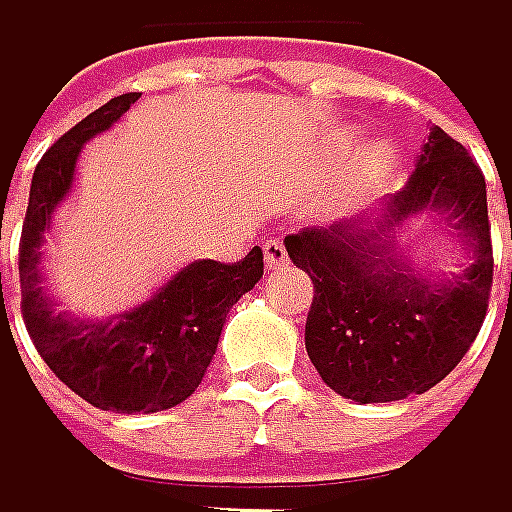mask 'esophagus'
Returning a JSON list of instances; mask_svg holds the SVG:
<instances>
[{"label": "esophagus", "instance_id": "esophagus-1", "mask_svg": "<svg viewBox=\"0 0 512 512\" xmlns=\"http://www.w3.org/2000/svg\"><path fill=\"white\" fill-rule=\"evenodd\" d=\"M264 261H267V267H270V270H276V267H285V264H288V251H285V245H282L276 236H270V239L264 242Z\"/></svg>", "mask_w": 512, "mask_h": 512}]
</instances>
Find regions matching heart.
Returning a JSON list of instances; mask_svg holds the SVG:
<instances>
[{"label":"heart","mask_w":512,"mask_h":512,"mask_svg":"<svg viewBox=\"0 0 512 512\" xmlns=\"http://www.w3.org/2000/svg\"><path fill=\"white\" fill-rule=\"evenodd\" d=\"M391 148H385V145H373L370 151H367V157H364V169H367V175H385L388 169H391Z\"/></svg>","instance_id":"heart-1"}]
</instances>
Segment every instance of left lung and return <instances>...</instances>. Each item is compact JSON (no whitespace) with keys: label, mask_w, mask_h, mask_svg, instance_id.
I'll return each mask as SVG.
<instances>
[{"label":"left lung","mask_w":512,"mask_h":512,"mask_svg":"<svg viewBox=\"0 0 512 512\" xmlns=\"http://www.w3.org/2000/svg\"><path fill=\"white\" fill-rule=\"evenodd\" d=\"M425 208L446 211L465 233L474 258L461 277L428 283L393 258V230ZM285 248L315 288L306 315L309 361L358 404L425 394L455 370L483 327L495 267L486 178L440 127L410 181L379 212L303 227L285 236Z\"/></svg>","instance_id":"8db88e82"}]
</instances>
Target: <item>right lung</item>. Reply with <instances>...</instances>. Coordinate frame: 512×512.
<instances>
[{"instance_id": "obj_1", "label": "right lung", "mask_w": 512, "mask_h": 512, "mask_svg": "<svg viewBox=\"0 0 512 512\" xmlns=\"http://www.w3.org/2000/svg\"><path fill=\"white\" fill-rule=\"evenodd\" d=\"M136 99L139 93L108 99L45 151L32 172L17 261L20 312L32 346L60 382L112 413H160L188 400L218 349L227 312L264 276V251L254 245L236 264H188L151 300L108 321L57 312L39 270L45 230L72 188L84 142L112 127Z\"/></svg>"}]
</instances>
